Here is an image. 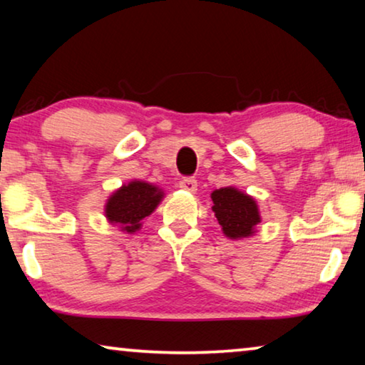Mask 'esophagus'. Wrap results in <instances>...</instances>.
Returning a JSON list of instances; mask_svg holds the SVG:
<instances>
[{
	"label": "esophagus",
	"instance_id": "esophagus-1",
	"mask_svg": "<svg viewBox=\"0 0 365 365\" xmlns=\"http://www.w3.org/2000/svg\"><path fill=\"white\" fill-rule=\"evenodd\" d=\"M179 187H181L182 190H187V192H195V190H197V181H195V179H192V178H184V179H181V181H179V184H178Z\"/></svg>",
	"mask_w": 365,
	"mask_h": 365
}]
</instances>
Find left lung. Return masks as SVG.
Returning <instances> with one entry per match:
<instances>
[{"instance_id": "left-lung-1", "label": "left lung", "mask_w": 365, "mask_h": 365, "mask_svg": "<svg viewBox=\"0 0 365 365\" xmlns=\"http://www.w3.org/2000/svg\"><path fill=\"white\" fill-rule=\"evenodd\" d=\"M218 225L230 240L250 238L257 232L261 223L259 207L253 195L243 192L233 186L215 189L210 194Z\"/></svg>"}]
</instances>
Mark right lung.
<instances>
[{
  "mask_svg": "<svg viewBox=\"0 0 365 365\" xmlns=\"http://www.w3.org/2000/svg\"><path fill=\"white\" fill-rule=\"evenodd\" d=\"M165 199V190L155 184L132 179L112 192L104 205V217L120 232L133 235L143 227V218L150 217Z\"/></svg>",
  "mask_w": 365,
  "mask_h": 365,
  "instance_id": "obj_1",
  "label": "right lung"
}]
</instances>
